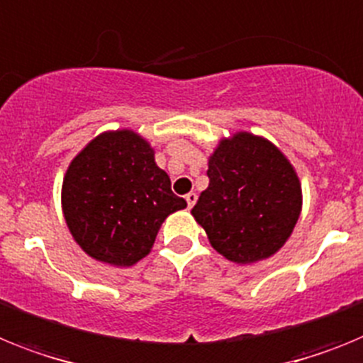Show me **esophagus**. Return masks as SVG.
Returning <instances> with one entry per match:
<instances>
[{"instance_id": "34e87169", "label": "esophagus", "mask_w": 363, "mask_h": 363, "mask_svg": "<svg viewBox=\"0 0 363 363\" xmlns=\"http://www.w3.org/2000/svg\"><path fill=\"white\" fill-rule=\"evenodd\" d=\"M186 203H188V208H194V204L197 203V194L190 191V194L186 195Z\"/></svg>"}]
</instances>
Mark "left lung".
<instances>
[{
  "label": "left lung",
  "instance_id": "8db88e82",
  "mask_svg": "<svg viewBox=\"0 0 363 363\" xmlns=\"http://www.w3.org/2000/svg\"><path fill=\"white\" fill-rule=\"evenodd\" d=\"M208 184L191 216L228 261L250 264L274 256L301 213V182L270 140L248 131L220 138L208 159Z\"/></svg>",
  "mask_w": 363,
  "mask_h": 363
}]
</instances>
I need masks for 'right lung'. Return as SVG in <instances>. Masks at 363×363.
<instances>
[{
	"label": "right lung",
	"instance_id": "1",
	"mask_svg": "<svg viewBox=\"0 0 363 363\" xmlns=\"http://www.w3.org/2000/svg\"><path fill=\"white\" fill-rule=\"evenodd\" d=\"M186 208L172 191L155 151L133 129L104 131L69 164L62 210L72 239L87 256L131 267L151 252L160 225Z\"/></svg>",
	"mask_w": 363,
	"mask_h": 363
}]
</instances>
